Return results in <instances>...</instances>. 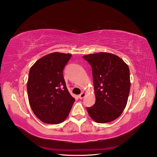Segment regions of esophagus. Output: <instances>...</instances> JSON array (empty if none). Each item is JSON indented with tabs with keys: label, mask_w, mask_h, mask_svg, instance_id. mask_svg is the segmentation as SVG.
Listing matches in <instances>:
<instances>
[{
	"label": "esophagus",
	"mask_w": 157,
	"mask_h": 157,
	"mask_svg": "<svg viewBox=\"0 0 157 157\" xmlns=\"http://www.w3.org/2000/svg\"><path fill=\"white\" fill-rule=\"evenodd\" d=\"M85 96H86V93L82 92V93L79 95V98H80V99H82V98H83Z\"/></svg>",
	"instance_id": "34e87169"
}]
</instances>
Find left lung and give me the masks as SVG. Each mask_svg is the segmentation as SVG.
Listing matches in <instances>:
<instances>
[{
	"label": "left lung",
	"mask_w": 157,
	"mask_h": 157,
	"mask_svg": "<svg viewBox=\"0 0 157 157\" xmlns=\"http://www.w3.org/2000/svg\"><path fill=\"white\" fill-rule=\"evenodd\" d=\"M92 68L95 103L87 107L90 117L97 123L110 122L122 113L130 89L128 66L115 55L108 52L83 56Z\"/></svg>",
	"instance_id": "obj_1"
}]
</instances>
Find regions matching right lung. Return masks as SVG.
Listing matches in <instances>:
<instances>
[{
	"label": "right lung",
	"instance_id": "add662e5",
	"mask_svg": "<svg viewBox=\"0 0 157 157\" xmlns=\"http://www.w3.org/2000/svg\"><path fill=\"white\" fill-rule=\"evenodd\" d=\"M71 56V54L52 52L41 58L30 68L27 83L29 105L44 123L63 122L75 101L63 77V70Z\"/></svg>",
	"mask_w": 157,
	"mask_h": 157
}]
</instances>
